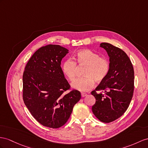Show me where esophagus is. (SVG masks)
Wrapping results in <instances>:
<instances>
[{
  "label": "esophagus",
  "instance_id": "esophagus-1",
  "mask_svg": "<svg viewBox=\"0 0 148 148\" xmlns=\"http://www.w3.org/2000/svg\"><path fill=\"white\" fill-rule=\"evenodd\" d=\"M87 96V94L86 93H82L81 94V96L82 97H85Z\"/></svg>",
  "mask_w": 148,
  "mask_h": 148
}]
</instances>
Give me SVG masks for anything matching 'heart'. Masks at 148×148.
<instances>
[{
	"label": "heart",
	"instance_id": "heart-1",
	"mask_svg": "<svg viewBox=\"0 0 148 148\" xmlns=\"http://www.w3.org/2000/svg\"><path fill=\"white\" fill-rule=\"evenodd\" d=\"M75 60L79 66H86L83 75L72 83V87L79 91L85 92L92 89L97 82L103 81L109 70V63L104 58H101L97 53L89 49H83L77 52ZM77 64L73 59H67L62 64V71L69 81L75 79Z\"/></svg>",
	"mask_w": 148,
	"mask_h": 148
}]
</instances>
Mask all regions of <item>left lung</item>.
Masks as SVG:
<instances>
[{
    "label": "left lung",
    "instance_id": "left-lung-1",
    "mask_svg": "<svg viewBox=\"0 0 148 148\" xmlns=\"http://www.w3.org/2000/svg\"><path fill=\"white\" fill-rule=\"evenodd\" d=\"M109 58V73L103 81L91 92L96 98L92 112L103 123H111L122 116L127 110L134 92V69L129 57L122 49L103 42ZM103 91L97 93L96 91Z\"/></svg>",
    "mask_w": 148,
    "mask_h": 148
}]
</instances>
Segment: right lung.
<instances>
[{"label": "right lung", "instance_id": "1", "mask_svg": "<svg viewBox=\"0 0 148 148\" xmlns=\"http://www.w3.org/2000/svg\"><path fill=\"white\" fill-rule=\"evenodd\" d=\"M69 52L59 45L39 48L29 59L23 74V99L32 116L42 125L59 128L65 124L81 92L70 88L64 77L61 60Z\"/></svg>", "mask_w": 148, "mask_h": 148}]
</instances>
